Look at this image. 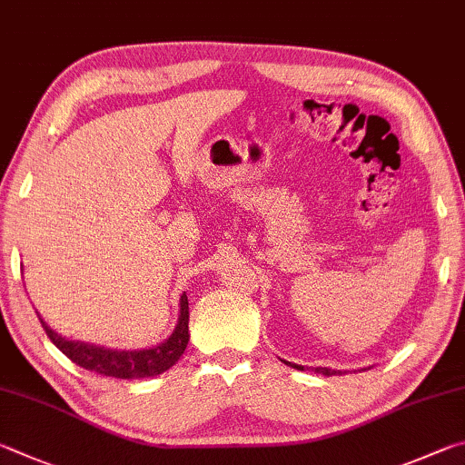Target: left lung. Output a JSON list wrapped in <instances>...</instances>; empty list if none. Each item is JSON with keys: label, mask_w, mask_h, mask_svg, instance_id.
I'll return each mask as SVG.
<instances>
[{"label": "left lung", "mask_w": 465, "mask_h": 465, "mask_svg": "<svg viewBox=\"0 0 465 465\" xmlns=\"http://www.w3.org/2000/svg\"><path fill=\"white\" fill-rule=\"evenodd\" d=\"M288 365H292V368H296V370H306L304 368V365H296V363H290V361H286ZM363 370H368V368H363ZM312 371L314 373H322V376H337V373H339V376H341V373H347V371H341V370H331V368H312Z\"/></svg>", "instance_id": "left-lung-1"}]
</instances>
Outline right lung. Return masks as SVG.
I'll return each mask as SVG.
<instances>
[{"label":"right lung","mask_w":465,"mask_h":465,"mask_svg":"<svg viewBox=\"0 0 465 465\" xmlns=\"http://www.w3.org/2000/svg\"><path fill=\"white\" fill-rule=\"evenodd\" d=\"M43 322V329L46 331L48 339L53 341L59 351L69 357L73 363L81 365L89 371L102 373V376L120 378V380H134V378H153L159 373L167 371L171 365L179 361V357L183 355L187 341H190V306H187L185 292L179 298V319L171 335L161 341L154 347L149 349H110L94 343H85V341H73L59 335L43 321V316H38Z\"/></svg>","instance_id":"add662e5"}]
</instances>
